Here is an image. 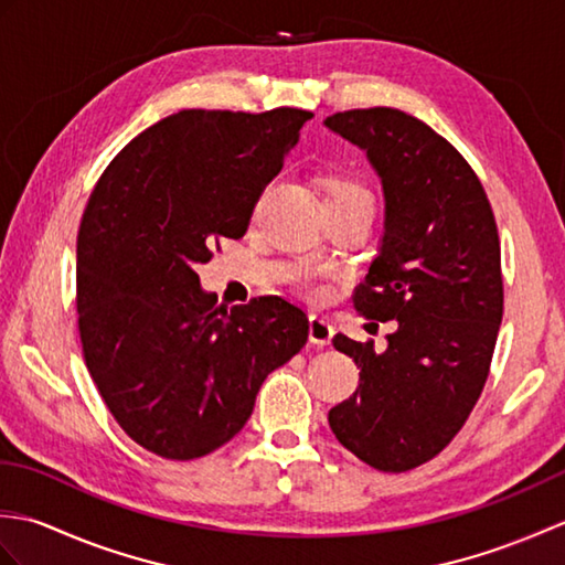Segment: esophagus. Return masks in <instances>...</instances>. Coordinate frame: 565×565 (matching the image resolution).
Returning <instances> with one entry per match:
<instances>
[{
  "label": "esophagus",
  "mask_w": 565,
  "mask_h": 565,
  "mask_svg": "<svg viewBox=\"0 0 565 565\" xmlns=\"http://www.w3.org/2000/svg\"><path fill=\"white\" fill-rule=\"evenodd\" d=\"M332 334H334V328L330 326V320L320 318V316H310L308 320V340L318 344V347H326L332 342Z\"/></svg>",
  "instance_id": "34e87169"
}]
</instances>
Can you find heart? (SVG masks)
Segmentation results:
<instances>
[{
  "label": "heart",
  "instance_id": "1",
  "mask_svg": "<svg viewBox=\"0 0 565 565\" xmlns=\"http://www.w3.org/2000/svg\"><path fill=\"white\" fill-rule=\"evenodd\" d=\"M326 203H347V206L374 209V196L364 182L350 174H332L326 179Z\"/></svg>",
  "mask_w": 565,
  "mask_h": 565
}]
</instances>
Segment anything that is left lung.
I'll use <instances>...</instances> for the list:
<instances>
[{
	"label": "left lung",
	"mask_w": 565,
	"mask_h": 565,
	"mask_svg": "<svg viewBox=\"0 0 565 565\" xmlns=\"http://www.w3.org/2000/svg\"><path fill=\"white\" fill-rule=\"evenodd\" d=\"M322 124L381 179L383 235L354 308L398 326L383 352L334 334L362 371L328 423L364 463L411 471L447 447L486 386L502 322L495 215L459 150L415 116L379 106Z\"/></svg>",
	"instance_id": "obj_1"
}]
</instances>
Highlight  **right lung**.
Instances as JSON below:
<instances>
[{"label":"right lung","instance_id":"add662e5","mask_svg":"<svg viewBox=\"0 0 565 565\" xmlns=\"http://www.w3.org/2000/svg\"><path fill=\"white\" fill-rule=\"evenodd\" d=\"M301 109H184L142 130L94 186L77 235L84 362L126 435L199 459L245 427L274 369L301 352L308 318L279 296L218 306L196 267L247 231L281 172Z\"/></svg>","mask_w":565,"mask_h":565}]
</instances>
